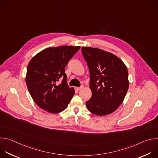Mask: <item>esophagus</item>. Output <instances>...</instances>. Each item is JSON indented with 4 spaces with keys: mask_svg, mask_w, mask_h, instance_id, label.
<instances>
[{
    "mask_svg": "<svg viewBox=\"0 0 158 158\" xmlns=\"http://www.w3.org/2000/svg\"><path fill=\"white\" fill-rule=\"evenodd\" d=\"M84 87V86L83 85H81V87H77V90H81V89H82V88Z\"/></svg>",
    "mask_w": 158,
    "mask_h": 158,
    "instance_id": "1",
    "label": "esophagus"
}]
</instances>
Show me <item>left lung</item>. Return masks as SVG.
Segmentation results:
<instances>
[{"mask_svg":"<svg viewBox=\"0 0 158 158\" xmlns=\"http://www.w3.org/2000/svg\"><path fill=\"white\" fill-rule=\"evenodd\" d=\"M82 53L89 68L92 90L86 106L93 114H110L122 104L128 91L127 68L117 56L98 48L82 47Z\"/></svg>","mask_w":158,"mask_h":158,"instance_id":"obj_1","label":"left lung"}]
</instances>
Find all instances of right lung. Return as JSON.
<instances>
[{"label":"right lung","mask_w":158,"mask_h":158,"mask_svg":"<svg viewBox=\"0 0 158 158\" xmlns=\"http://www.w3.org/2000/svg\"><path fill=\"white\" fill-rule=\"evenodd\" d=\"M79 49L71 46L46 48L30 61L26 84L34 102L42 109L58 114L67 107L74 90L68 85L64 68Z\"/></svg>","instance_id":"right-lung-1"}]
</instances>
